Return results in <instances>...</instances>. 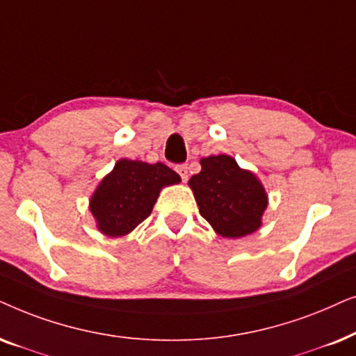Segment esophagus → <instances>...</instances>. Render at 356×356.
<instances>
[{
  "label": "esophagus",
  "mask_w": 356,
  "mask_h": 356,
  "mask_svg": "<svg viewBox=\"0 0 356 356\" xmlns=\"http://www.w3.org/2000/svg\"><path fill=\"white\" fill-rule=\"evenodd\" d=\"M175 170H177V174L181 175L182 182H187L188 181V168H187V164L175 165Z\"/></svg>",
  "instance_id": "1"
}]
</instances>
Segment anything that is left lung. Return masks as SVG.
<instances>
[{"mask_svg":"<svg viewBox=\"0 0 356 356\" xmlns=\"http://www.w3.org/2000/svg\"><path fill=\"white\" fill-rule=\"evenodd\" d=\"M200 164V172L188 181L200 215L222 238L238 239L257 231L268 203L259 179L227 154L202 158Z\"/></svg>","mask_w":356,"mask_h":356,"instance_id":"8db88e82","label":"left lung"}]
</instances>
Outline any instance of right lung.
I'll use <instances>...</instances> for the list:
<instances>
[{
    "mask_svg": "<svg viewBox=\"0 0 356 356\" xmlns=\"http://www.w3.org/2000/svg\"><path fill=\"white\" fill-rule=\"evenodd\" d=\"M179 182V174L163 163L118 159L89 202L97 229L108 238L131 233L151 215L161 188Z\"/></svg>",
    "mask_w": 356,
    "mask_h": 356,
    "instance_id": "1",
    "label": "right lung"
}]
</instances>
